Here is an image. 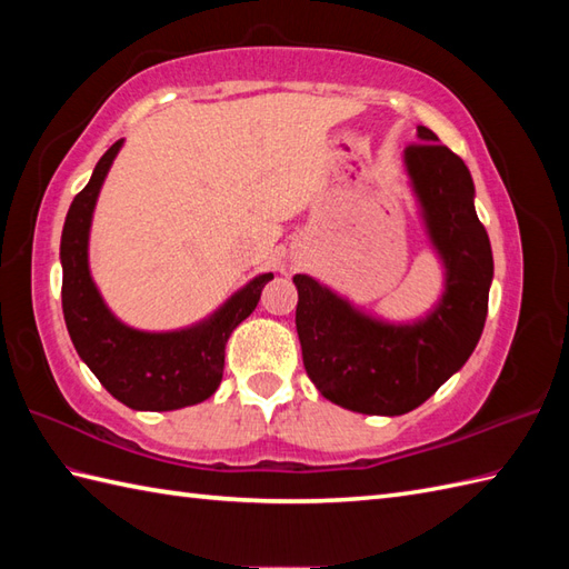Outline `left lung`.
I'll return each mask as SVG.
<instances>
[{"mask_svg": "<svg viewBox=\"0 0 569 569\" xmlns=\"http://www.w3.org/2000/svg\"><path fill=\"white\" fill-rule=\"evenodd\" d=\"M406 149L432 244L447 266V291L428 320L383 325L298 273L296 330L310 381L328 401L369 416H403L462 369L485 330L493 276L491 244L475 210L465 161L428 127Z\"/></svg>", "mask_w": 569, "mask_h": 569, "instance_id": "obj_1", "label": "left lung"}]
</instances>
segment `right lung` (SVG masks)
<instances>
[{
  "label": "right lung",
  "instance_id": "1",
  "mask_svg": "<svg viewBox=\"0 0 569 569\" xmlns=\"http://www.w3.org/2000/svg\"><path fill=\"white\" fill-rule=\"evenodd\" d=\"M122 139L104 151L90 183L72 200L63 237V318L80 359L117 401L134 410H176L210 398L222 381L224 345L241 320L257 308L273 273H261L241 288L210 322L198 328L149 335L124 328L104 308L88 271V232L94 200Z\"/></svg>",
  "mask_w": 569,
  "mask_h": 569
}]
</instances>
